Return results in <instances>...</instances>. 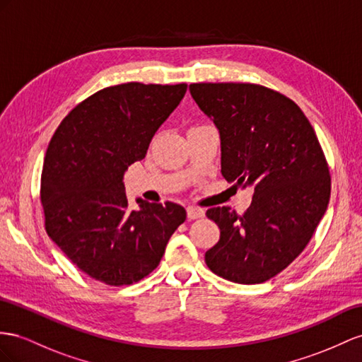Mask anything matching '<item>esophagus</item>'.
<instances>
[{
    "label": "esophagus",
    "mask_w": 362,
    "mask_h": 362,
    "mask_svg": "<svg viewBox=\"0 0 362 362\" xmlns=\"http://www.w3.org/2000/svg\"><path fill=\"white\" fill-rule=\"evenodd\" d=\"M187 216L189 220H196V218H202L205 216V211L197 206H188L187 208Z\"/></svg>",
    "instance_id": "34e87169"
}]
</instances>
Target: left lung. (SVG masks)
<instances>
[{"label":"left lung","mask_w":362,"mask_h":362,"mask_svg":"<svg viewBox=\"0 0 362 362\" xmlns=\"http://www.w3.org/2000/svg\"><path fill=\"white\" fill-rule=\"evenodd\" d=\"M189 91L220 133L223 177L254 188L243 216L206 211L220 240L205 262L225 280L264 283L303 252L327 209L326 157L308 117L281 93L243 82H200Z\"/></svg>","instance_id":"1"}]
</instances>
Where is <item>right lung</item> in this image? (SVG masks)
Segmentation results:
<instances>
[{
    "label": "right lung",
    "mask_w": 362,
    "mask_h": 362,
    "mask_svg": "<svg viewBox=\"0 0 362 362\" xmlns=\"http://www.w3.org/2000/svg\"><path fill=\"white\" fill-rule=\"evenodd\" d=\"M187 84L127 82L99 90L64 117L44 157L45 230L73 264L108 286L133 284L159 266L187 211L137 199L124 174L180 104Z\"/></svg>",
    "instance_id": "obj_1"
}]
</instances>
